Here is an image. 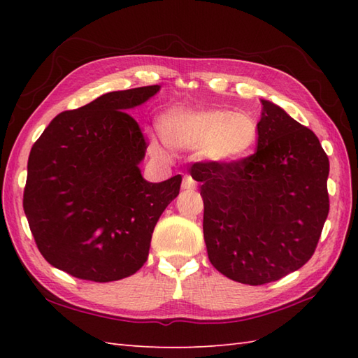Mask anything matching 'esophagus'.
I'll use <instances>...</instances> for the list:
<instances>
[{"label": "esophagus", "instance_id": "obj_1", "mask_svg": "<svg viewBox=\"0 0 358 358\" xmlns=\"http://www.w3.org/2000/svg\"><path fill=\"white\" fill-rule=\"evenodd\" d=\"M181 187L186 189V191H194V189H196L195 180L192 177H189V175H186V177L183 178V185H181Z\"/></svg>", "mask_w": 358, "mask_h": 358}]
</instances>
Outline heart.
<instances>
[{
    "label": "heart",
    "instance_id": "obj_1",
    "mask_svg": "<svg viewBox=\"0 0 358 358\" xmlns=\"http://www.w3.org/2000/svg\"><path fill=\"white\" fill-rule=\"evenodd\" d=\"M162 140L172 149H200L201 157L214 163H234L245 158L257 141V124L246 113L226 109L175 108L158 121ZM152 150L162 154L152 140Z\"/></svg>",
    "mask_w": 358,
    "mask_h": 358
}]
</instances>
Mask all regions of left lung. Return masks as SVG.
I'll return each mask as SVG.
<instances>
[{
    "instance_id": "left-lung-1",
    "label": "left lung",
    "mask_w": 358,
    "mask_h": 358,
    "mask_svg": "<svg viewBox=\"0 0 358 358\" xmlns=\"http://www.w3.org/2000/svg\"><path fill=\"white\" fill-rule=\"evenodd\" d=\"M257 150L191 167L212 266L238 283L286 277L314 255L329 214V158L310 129L263 100Z\"/></svg>"
}]
</instances>
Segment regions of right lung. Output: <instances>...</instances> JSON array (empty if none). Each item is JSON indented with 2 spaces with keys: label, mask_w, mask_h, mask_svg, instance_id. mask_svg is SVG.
Wrapping results in <instances>:
<instances>
[{
  "label": "right lung",
  "mask_w": 358,
  "mask_h": 358,
  "mask_svg": "<svg viewBox=\"0 0 358 358\" xmlns=\"http://www.w3.org/2000/svg\"><path fill=\"white\" fill-rule=\"evenodd\" d=\"M158 89L117 90L64 110L35 141L22 208L53 268L106 283L146 263L154 227L181 185V175L149 183L138 169L148 143L127 110Z\"/></svg>",
  "instance_id": "right-lung-1"
}]
</instances>
